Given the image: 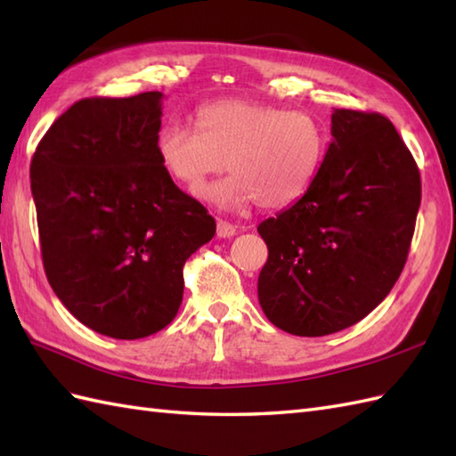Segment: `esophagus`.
Wrapping results in <instances>:
<instances>
[{"instance_id": "34e87169", "label": "esophagus", "mask_w": 456, "mask_h": 456, "mask_svg": "<svg viewBox=\"0 0 456 456\" xmlns=\"http://www.w3.org/2000/svg\"><path fill=\"white\" fill-rule=\"evenodd\" d=\"M235 233H237V227L233 225V223L217 219V237L227 239V237H233Z\"/></svg>"}]
</instances>
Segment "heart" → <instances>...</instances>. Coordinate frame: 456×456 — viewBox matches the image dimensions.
Instances as JSON below:
<instances>
[{"label": "heart", "instance_id": "heart-1", "mask_svg": "<svg viewBox=\"0 0 456 456\" xmlns=\"http://www.w3.org/2000/svg\"><path fill=\"white\" fill-rule=\"evenodd\" d=\"M198 131L168 121L154 149L162 170L188 190H199L225 167L234 172L213 187L196 191L219 209L294 206L312 190L327 152L323 121L305 110L243 98L201 105Z\"/></svg>", "mask_w": 456, "mask_h": 456}]
</instances>
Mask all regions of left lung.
<instances>
[{
  "mask_svg": "<svg viewBox=\"0 0 456 456\" xmlns=\"http://www.w3.org/2000/svg\"><path fill=\"white\" fill-rule=\"evenodd\" d=\"M331 134L312 190L258 225L260 307L299 337L351 327L390 294L421 203L418 164L384 115L335 110Z\"/></svg>",
  "mask_w": 456,
  "mask_h": 456,
  "instance_id": "1",
  "label": "left lung"
}]
</instances>
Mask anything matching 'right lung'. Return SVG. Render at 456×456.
Segmentation results:
<instances>
[{
  "label": "right lung",
  "mask_w": 456,
  "mask_h": 456,
  "mask_svg": "<svg viewBox=\"0 0 456 456\" xmlns=\"http://www.w3.org/2000/svg\"><path fill=\"white\" fill-rule=\"evenodd\" d=\"M162 98L76 102L31 162L48 284L80 323L127 341L176 317L183 265L216 235V219L160 167Z\"/></svg>",
  "instance_id": "right-lung-1"
}]
</instances>
